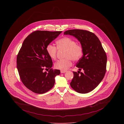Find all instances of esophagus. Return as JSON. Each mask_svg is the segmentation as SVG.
Segmentation results:
<instances>
[{
	"mask_svg": "<svg viewBox=\"0 0 124 124\" xmlns=\"http://www.w3.org/2000/svg\"><path fill=\"white\" fill-rule=\"evenodd\" d=\"M66 71H63V70H61V71H60V72H61V73H64L65 72H66Z\"/></svg>",
	"mask_w": 124,
	"mask_h": 124,
	"instance_id": "1",
	"label": "esophagus"
}]
</instances>
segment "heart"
<instances>
[{
    "label": "heart",
    "mask_w": 124,
    "mask_h": 124,
    "mask_svg": "<svg viewBox=\"0 0 124 124\" xmlns=\"http://www.w3.org/2000/svg\"><path fill=\"white\" fill-rule=\"evenodd\" d=\"M57 47L59 50L65 51L64 60H60L55 64V67L60 70L65 71L72 65V60L76 62L82 57L83 50L82 46L70 38L65 37L56 41ZM57 48L52 45L46 46V51L49 56L53 60L56 59Z\"/></svg>",
    "instance_id": "heart-1"
}]
</instances>
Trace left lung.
I'll return each mask as SVG.
<instances>
[{"label":"left lung","mask_w":124,"mask_h":124,"mask_svg":"<svg viewBox=\"0 0 124 124\" xmlns=\"http://www.w3.org/2000/svg\"><path fill=\"white\" fill-rule=\"evenodd\" d=\"M64 35L72 36L80 42L83 57L77 63L78 72L73 71L71 88L80 93H87L94 90L101 82L106 72L107 57L99 38L86 30H69ZM83 70V73L79 70Z\"/></svg>","instance_id":"8db88e82"}]
</instances>
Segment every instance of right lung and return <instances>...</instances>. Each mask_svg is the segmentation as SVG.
<instances>
[{
  "instance_id": "obj_1",
  "label": "right lung",
  "mask_w": 124,
  "mask_h": 124,
  "mask_svg": "<svg viewBox=\"0 0 124 124\" xmlns=\"http://www.w3.org/2000/svg\"><path fill=\"white\" fill-rule=\"evenodd\" d=\"M61 31H36L24 40L17 58V67L20 79L30 90L42 94L53 87L55 78L60 73L59 70H53L52 59L46 46L57 38ZM44 67L50 69L44 72Z\"/></svg>"
}]
</instances>
